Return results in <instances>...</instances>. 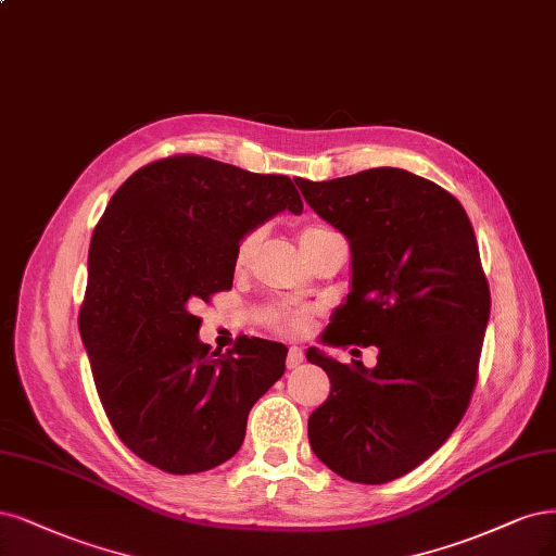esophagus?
<instances>
[{
  "label": "esophagus",
  "instance_id": "34e87169",
  "mask_svg": "<svg viewBox=\"0 0 556 556\" xmlns=\"http://www.w3.org/2000/svg\"><path fill=\"white\" fill-rule=\"evenodd\" d=\"M287 370H294V368H299L301 363H303V352L299 350V348H290V352H287Z\"/></svg>",
  "mask_w": 556,
  "mask_h": 556
}]
</instances>
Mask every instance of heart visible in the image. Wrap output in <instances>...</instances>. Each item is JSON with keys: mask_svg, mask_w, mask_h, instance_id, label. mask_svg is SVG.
Returning <instances> with one entry per match:
<instances>
[{"mask_svg": "<svg viewBox=\"0 0 556 556\" xmlns=\"http://www.w3.org/2000/svg\"><path fill=\"white\" fill-rule=\"evenodd\" d=\"M327 232V229L321 227H305L301 237H299V243H308L311 239L319 237ZM260 243H262V229H255V232H248L239 245H237V253H235V266L237 271H243L251 266L255 253L260 251ZM266 319H269V324H274L276 329L280 331H287V333H305L311 327V313L305 308H292V305H274V308H269V313H266Z\"/></svg>", "mask_w": 556, "mask_h": 556, "instance_id": "b5f03b06", "label": "heart"}]
</instances>
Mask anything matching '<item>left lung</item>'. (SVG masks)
<instances>
[{
    "label": "left lung",
    "mask_w": 556,
    "mask_h": 556,
    "mask_svg": "<svg viewBox=\"0 0 556 556\" xmlns=\"http://www.w3.org/2000/svg\"><path fill=\"white\" fill-rule=\"evenodd\" d=\"M294 181L352 251L350 294L321 342L379 350L375 368L305 352L331 379L311 448L344 481L389 483L446 442L476 387L490 290L473 227L444 188L400 167Z\"/></svg>",
    "instance_id": "left-lung-1"
}]
</instances>
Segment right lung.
Masks as SVG:
<instances>
[{"mask_svg":"<svg viewBox=\"0 0 556 556\" xmlns=\"http://www.w3.org/2000/svg\"><path fill=\"white\" fill-rule=\"evenodd\" d=\"M282 212H303L290 177L204 156L151 163L108 202L89 245L80 336L114 432L144 463L167 473L227 463L282 377V342L243 336L232 352H212L195 315L232 287L239 241Z\"/></svg>","mask_w":556,"mask_h":556,"instance_id":"obj_1","label":"right lung"}]
</instances>
